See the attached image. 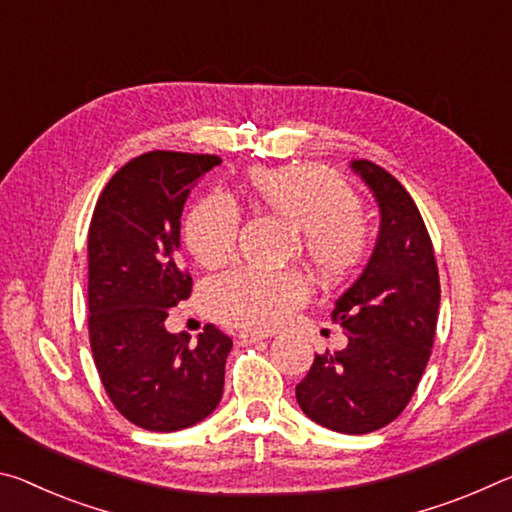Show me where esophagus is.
<instances>
[{
  "label": "esophagus",
  "mask_w": 512,
  "mask_h": 512,
  "mask_svg": "<svg viewBox=\"0 0 512 512\" xmlns=\"http://www.w3.org/2000/svg\"><path fill=\"white\" fill-rule=\"evenodd\" d=\"M238 345H254V342H261L265 340L267 335H261V333H251V331H240L238 335Z\"/></svg>",
  "instance_id": "obj_1"
}]
</instances>
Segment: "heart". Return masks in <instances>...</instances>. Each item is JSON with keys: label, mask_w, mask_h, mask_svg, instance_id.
<instances>
[{"label": "heart", "mask_w": 512, "mask_h": 512, "mask_svg": "<svg viewBox=\"0 0 512 512\" xmlns=\"http://www.w3.org/2000/svg\"><path fill=\"white\" fill-rule=\"evenodd\" d=\"M249 195L272 215L301 231V251L324 281L345 279L370 249V226L358 213L349 183L322 167H254L247 174ZM240 215L222 195H208L190 208L183 240L204 267H220L236 256ZM306 295L297 274L229 270L213 276L201 299L224 324L267 331L281 324Z\"/></svg>", "instance_id": "obj_1"}]
</instances>
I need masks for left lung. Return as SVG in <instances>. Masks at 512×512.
<instances>
[{
  "label": "left lung",
  "instance_id": "obj_1",
  "mask_svg": "<svg viewBox=\"0 0 512 512\" xmlns=\"http://www.w3.org/2000/svg\"><path fill=\"white\" fill-rule=\"evenodd\" d=\"M351 167L379 201V240L365 272L331 313L347 333V347L315 354L297 385V404L326 429L363 435L397 420L415 395L435 340L440 276L408 190L372 161Z\"/></svg>",
  "mask_w": 512,
  "mask_h": 512
}]
</instances>
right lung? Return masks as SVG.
<instances>
[{"mask_svg": "<svg viewBox=\"0 0 512 512\" xmlns=\"http://www.w3.org/2000/svg\"><path fill=\"white\" fill-rule=\"evenodd\" d=\"M215 154L147 152L106 183L88 229V333L99 379L131 424L170 433L220 404L233 340L206 324L197 342L170 333V308L190 297L179 263L190 188L220 165Z\"/></svg>", "mask_w": 512, "mask_h": 512, "instance_id": "1", "label": "right lung"}]
</instances>
